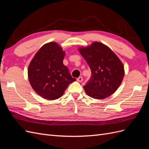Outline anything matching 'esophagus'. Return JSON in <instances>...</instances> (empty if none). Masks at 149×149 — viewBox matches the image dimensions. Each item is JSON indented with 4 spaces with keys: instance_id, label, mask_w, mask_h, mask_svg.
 Returning <instances> with one entry per match:
<instances>
[{
    "instance_id": "34e87169",
    "label": "esophagus",
    "mask_w": 149,
    "mask_h": 149,
    "mask_svg": "<svg viewBox=\"0 0 149 149\" xmlns=\"http://www.w3.org/2000/svg\"><path fill=\"white\" fill-rule=\"evenodd\" d=\"M77 81L79 82H81L83 81V77H81V76H79V78H77Z\"/></svg>"
}]
</instances>
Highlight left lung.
<instances>
[{
  "mask_svg": "<svg viewBox=\"0 0 149 149\" xmlns=\"http://www.w3.org/2000/svg\"><path fill=\"white\" fill-rule=\"evenodd\" d=\"M79 52L91 71V76L84 86L88 95L94 99H104L113 94L124 75V66L111 49L100 42L80 48Z\"/></svg>",
  "mask_w": 149,
  "mask_h": 149,
  "instance_id": "8db88e82",
  "label": "left lung"
}]
</instances>
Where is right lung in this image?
I'll list each match as a JSON object with an SVG mask.
<instances>
[{
    "mask_svg": "<svg viewBox=\"0 0 149 149\" xmlns=\"http://www.w3.org/2000/svg\"><path fill=\"white\" fill-rule=\"evenodd\" d=\"M65 55L56 43L50 42L39 49L29 65L28 76L31 87L46 100L60 97L68 86L76 81L63 63Z\"/></svg>",
    "mask_w": 149,
    "mask_h": 149,
    "instance_id": "add662e5",
    "label": "right lung"
}]
</instances>
